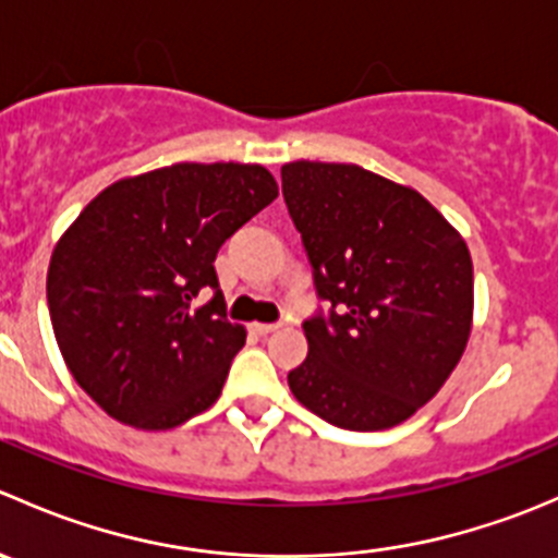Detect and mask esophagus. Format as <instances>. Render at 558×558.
<instances>
[{
	"label": "esophagus",
	"mask_w": 558,
	"mask_h": 558,
	"mask_svg": "<svg viewBox=\"0 0 558 558\" xmlns=\"http://www.w3.org/2000/svg\"><path fill=\"white\" fill-rule=\"evenodd\" d=\"M278 329H280V324H251V331L258 337L272 335V331H278Z\"/></svg>",
	"instance_id": "esophagus-1"
}]
</instances>
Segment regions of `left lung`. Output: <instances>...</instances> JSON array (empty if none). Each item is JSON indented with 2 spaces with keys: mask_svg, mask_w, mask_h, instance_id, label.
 Here are the masks:
<instances>
[{
  "mask_svg": "<svg viewBox=\"0 0 558 558\" xmlns=\"http://www.w3.org/2000/svg\"><path fill=\"white\" fill-rule=\"evenodd\" d=\"M283 199L329 311L302 324L294 397L329 424L378 432L408 421L459 364L472 326V258L408 185L356 165L291 161Z\"/></svg>",
  "mask_w": 558,
  "mask_h": 558,
  "instance_id": "obj_1",
  "label": "left lung"
}]
</instances>
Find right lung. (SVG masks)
Returning a JSON list of instances; mask_svg holds the SVG:
<instances>
[{
	"instance_id": "right-lung-1",
	"label": "right lung",
	"mask_w": 558,
	"mask_h": 558,
	"mask_svg": "<svg viewBox=\"0 0 558 558\" xmlns=\"http://www.w3.org/2000/svg\"><path fill=\"white\" fill-rule=\"evenodd\" d=\"M275 196L258 165L185 161L107 185L66 229L48 267L50 324L107 415L159 432L221 397L245 329L227 318L213 262Z\"/></svg>"
}]
</instances>
